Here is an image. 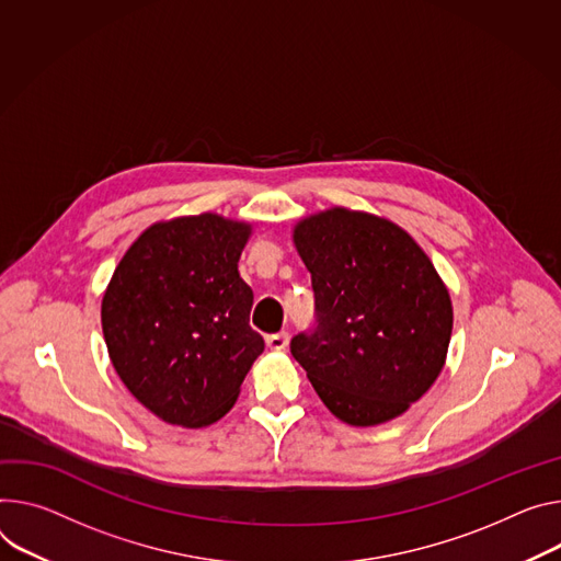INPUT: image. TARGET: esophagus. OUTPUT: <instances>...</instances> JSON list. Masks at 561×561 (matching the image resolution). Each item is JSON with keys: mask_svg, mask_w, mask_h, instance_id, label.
<instances>
[{"mask_svg": "<svg viewBox=\"0 0 561 561\" xmlns=\"http://www.w3.org/2000/svg\"><path fill=\"white\" fill-rule=\"evenodd\" d=\"M288 333L286 331H279V333H273V335H268L266 337V344H268V348H273V351H284L286 346H288Z\"/></svg>", "mask_w": 561, "mask_h": 561, "instance_id": "1", "label": "esophagus"}]
</instances>
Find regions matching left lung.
Segmentation results:
<instances>
[{"label":"left lung","instance_id":"8db88e82","mask_svg":"<svg viewBox=\"0 0 561 561\" xmlns=\"http://www.w3.org/2000/svg\"><path fill=\"white\" fill-rule=\"evenodd\" d=\"M316 293V327L293 358L340 421L387 423L443 371L451 299L423 248L389 219L331 208L293 230Z\"/></svg>","mask_w":561,"mask_h":561}]
</instances>
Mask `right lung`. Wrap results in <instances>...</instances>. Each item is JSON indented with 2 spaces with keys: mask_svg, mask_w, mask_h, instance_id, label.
Listing matches in <instances>:
<instances>
[{
  "mask_svg": "<svg viewBox=\"0 0 561 561\" xmlns=\"http://www.w3.org/2000/svg\"><path fill=\"white\" fill-rule=\"evenodd\" d=\"M250 224L203 213L149 226L103 295L112 365L161 421L206 427L230 412L264 337L237 264Z\"/></svg>",
  "mask_w": 561,
  "mask_h": 561,
  "instance_id": "right-lung-1",
  "label": "right lung"
}]
</instances>
